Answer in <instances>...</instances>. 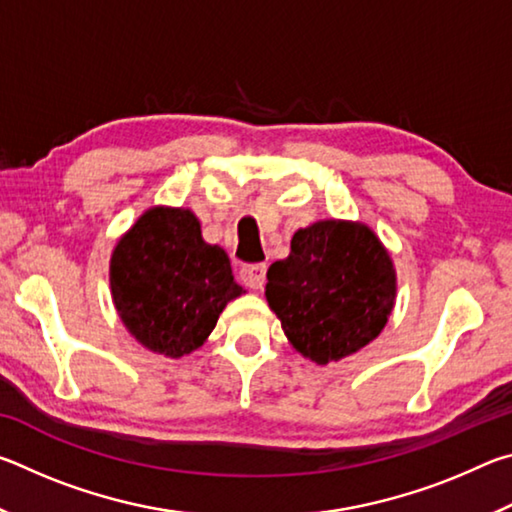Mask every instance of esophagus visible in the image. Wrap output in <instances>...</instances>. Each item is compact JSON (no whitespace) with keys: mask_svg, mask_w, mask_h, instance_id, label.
<instances>
[{"mask_svg":"<svg viewBox=\"0 0 512 512\" xmlns=\"http://www.w3.org/2000/svg\"><path fill=\"white\" fill-rule=\"evenodd\" d=\"M239 277L248 289H262L266 282V264H244L239 268Z\"/></svg>","mask_w":512,"mask_h":512,"instance_id":"34e87169","label":"esophagus"}]
</instances>
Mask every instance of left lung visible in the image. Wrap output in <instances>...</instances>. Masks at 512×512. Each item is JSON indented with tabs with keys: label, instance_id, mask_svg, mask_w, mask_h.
Listing matches in <instances>:
<instances>
[{
	"label": "left lung",
	"instance_id": "1",
	"mask_svg": "<svg viewBox=\"0 0 512 512\" xmlns=\"http://www.w3.org/2000/svg\"><path fill=\"white\" fill-rule=\"evenodd\" d=\"M266 277L268 307L287 339L320 366L375 339L395 300L391 257L361 223L318 221L298 230L291 255Z\"/></svg>",
	"mask_w": 512,
	"mask_h": 512
}]
</instances>
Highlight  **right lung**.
Returning <instances> with one entry per match:
<instances>
[{
	"label": "right lung",
	"mask_w": 512,
	"mask_h": 512,
	"mask_svg": "<svg viewBox=\"0 0 512 512\" xmlns=\"http://www.w3.org/2000/svg\"><path fill=\"white\" fill-rule=\"evenodd\" d=\"M110 287L128 332L171 359L201 348L244 291L225 250L203 241L196 216L171 207H153L119 239Z\"/></svg>",
	"instance_id": "obj_1"
}]
</instances>
